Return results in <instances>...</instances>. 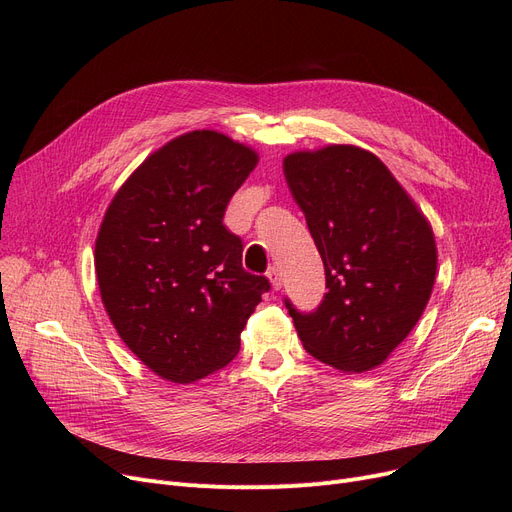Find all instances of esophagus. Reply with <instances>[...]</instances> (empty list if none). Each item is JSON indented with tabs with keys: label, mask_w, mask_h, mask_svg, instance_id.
I'll use <instances>...</instances> for the list:
<instances>
[{
	"label": "esophagus",
	"mask_w": 512,
	"mask_h": 512,
	"mask_svg": "<svg viewBox=\"0 0 512 512\" xmlns=\"http://www.w3.org/2000/svg\"><path fill=\"white\" fill-rule=\"evenodd\" d=\"M267 278H270L274 290H280V288H282V274H280V270H278L276 265H272L270 270H267Z\"/></svg>",
	"instance_id": "1"
}]
</instances>
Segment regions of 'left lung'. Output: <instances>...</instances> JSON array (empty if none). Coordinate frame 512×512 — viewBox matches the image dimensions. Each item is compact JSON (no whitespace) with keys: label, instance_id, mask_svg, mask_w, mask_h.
<instances>
[{"label":"left lung","instance_id":"obj_1","mask_svg":"<svg viewBox=\"0 0 512 512\" xmlns=\"http://www.w3.org/2000/svg\"><path fill=\"white\" fill-rule=\"evenodd\" d=\"M284 176L324 261V299H284L315 359L342 371L386 361L419 321L436 280V240L423 213L373 153L332 145L292 153Z\"/></svg>","mask_w":512,"mask_h":512}]
</instances>
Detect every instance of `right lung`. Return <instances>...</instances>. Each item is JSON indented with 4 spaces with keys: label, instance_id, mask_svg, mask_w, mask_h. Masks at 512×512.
Wrapping results in <instances>:
<instances>
[{
    "label": "right lung",
    "instance_id": "1",
    "mask_svg": "<svg viewBox=\"0 0 512 512\" xmlns=\"http://www.w3.org/2000/svg\"><path fill=\"white\" fill-rule=\"evenodd\" d=\"M257 153L213 130L149 155L116 193L95 242V272L114 328L151 371L191 384L228 365L272 288L242 267L224 213Z\"/></svg>",
    "mask_w": 512,
    "mask_h": 512
}]
</instances>
